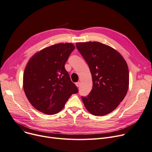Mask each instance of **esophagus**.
<instances>
[{"label":"esophagus","mask_w":152,"mask_h":152,"mask_svg":"<svg viewBox=\"0 0 152 152\" xmlns=\"http://www.w3.org/2000/svg\"><path fill=\"white\" fill-rule=\"evenodd\" d=\"M76 86L77 87H79L80 86V83H79V82L76 83Z\"/></svg>","instance_id":"esophagus-1"}]
</instances>
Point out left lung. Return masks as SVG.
I'll use <instances>...</instances> for the list:
<instances>
[{
  "instance_id": "1",
  "label": "left lung",
  "mask_w": 152,
  "mask_h": 152,
  "mask_svg": "<svg viewBox=\"0 0 152 152\" xmlns=\"http://www.w3.org/2000/svg\"><path fill=\"white\" fill-rule=\"evenodd\" d=\"M92 76L90 94L81 96L90 113L96 116L113 111L124 99L129 86L127 64L116 50L99 42L77 43Z\"/></svg>"
}]
</instances>
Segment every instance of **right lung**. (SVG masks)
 <instances>
[{
    "label": "right lung",
    "mask_w": 152,
    "mask_h": 152,
    "mask_svg": "<svg viewBox=\"0 0 152 152\" xmlns=\"http://www.w3.org/2000/svg\"><path fill=\"white\" fill-rule=\"evenodd\" d=\"M75 48L72 43H58L40 50L29 60L23 88L30 104L40 112L58 113L72 95L78 92L65 68Z\"/></svg>",
    "instance_id": "1"
}]
</instances>
